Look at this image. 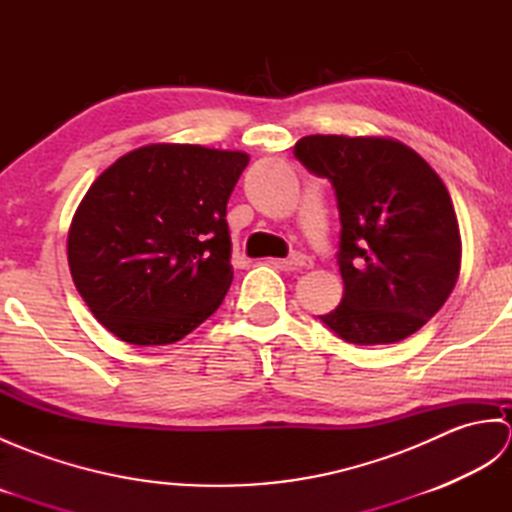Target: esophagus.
<instances>
[{"instance_id": "esophagus-1", "label": "esophagus", "mask_w": 512, "mask_h": 512, "mask_svg": "<svg viewBox=\"0 0 512 512\" xmlns=\"http://www.w3.org/2000/svg\"><path fill=\"white\" fill-rule=\"evenodd\" d=\"M279 264H284L286 268H310L312 266V259L308 257V255H303V253H292L288 259H284V262H279Z\"/></svg>"}]
</instances>
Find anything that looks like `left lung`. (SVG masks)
Listing matches in <instances>:
<instances>
[{"label": "left lung", "mask_w": 512, "mask_h": 512, "mask_svg": "<svg viewBox=\"0 0 512 512\" xmlns=\"http://www.w3.org/2000/svg\"><path fill=\"white\" fill-rule=\"evenodd\" d=\"M295 158L332 182L339 206L343 299L319 319L354 345L418 332L449 299L462 262L458 217L438 173L380 136H303Z\"/></svg>", "instance_id": "left-lung-1"}]
</instances>
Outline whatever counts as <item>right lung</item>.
Segmentation results:
<instances>
[{
	"instance_id": "1",
	"label": "right lung",
	"mask_w": 512,
	"mask_h": 512,
	"mask_svg": "<svg viewBox=\"0 0 512 512\" xmlns=\"http://www.w3.org/2000/svg\"><path fill=\"white\" fill-rule=\"evenodd\" d=\"M244 151L145 145L85 193L68 233V264L101 325L132 345L184 339L231 288L226 204Z\"/></svg>"
}]
</instances>
